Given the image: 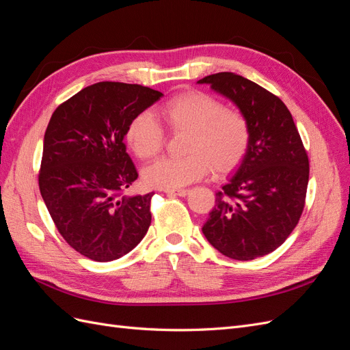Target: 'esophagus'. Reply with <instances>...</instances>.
<instances>
[{"instance_id": "1", "label": "esophagus", "mask_w": 350, "mask_h": 350, "mask_svg": "<svg viewBox=\"0 0 350 350\" xmlns=\"http://www.w3.org/2000/svg\"><path fill=\"white\" fill-rule=\"evenodd\" d=\"M167 196H179V197H185L189 194V189H166Z\"/></svg>"}]
</instances>
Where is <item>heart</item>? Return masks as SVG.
Wrapping results in <instances>:
<instances>
[{"instance_id":"obj_1","label":"heart","mask_w":350,"mask_h":350,"mask_svg":"<svg viewBox=\"0 0 350 350\" xmlns=\"http://www.w3.org/2000/svg\"><path fill=\"white\" fill-rule=\"evenodd\" d=\"M157 118L174 134L189 133L188 156L161 159L144 169V183L159 189H178L206 176L210 169L229 174L243 162L251 144V124L241 109L228 108L201 90L178 93L156 109ZM165 130L149 112L137 113L126 125L125 143L140 161L163 150Z\"/></svg>"}]
</instances>
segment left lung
I'll use <instances>...</instances> for the list:
<instances>
[{"mask_svg":"<svg viewBox=\"0 0 350 350\" xmlns=\"http://www.w3.org/2000/svg\"><path fill=\"white\" fill-rule=\"evenodd\" d=\"M234 100L251 124L250 150L216 194L203 226L224 256L254 260L279 248L302 216L310 178L308 154L279 96L234 72L198 80Z\"/></svg>","mask_w":350,"mask_h":350,"instance_id":"1","label":"left lung"}]
</instances>
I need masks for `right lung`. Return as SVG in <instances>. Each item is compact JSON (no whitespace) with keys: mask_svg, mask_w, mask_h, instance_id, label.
<instances>
[{"mask_svg":"<svg viewBox=\"0 0 350 350\" xmlns=\"http://www.w3.org/2000/svg\"><path fill=\"white\" fill-rule=\"evenodd\" d=\"M163 96L142 84L100 81L54 111L44 139L39 189L68 245L93 261H112L139 243L152 221L153 193L125 197L135 166L125 130Z\"/></svg>","mask_w":350,"mask_h":350,"instance_id":"1","label":"right lung"}]
</instances>
